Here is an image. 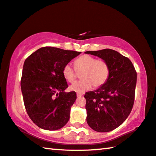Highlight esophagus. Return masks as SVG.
<instances>
[{"instance_id": "esophagus-1", "label": "esophagus", "mask_w": 156, "mask_h": 156, "mask_svg": "<svg viewBox=\"0 0 156 156\" xmlns=\"http://www.w3.org/2000/svg\"><path fill=\"white\" fill-rule=\"evenodd\" d=\"M83 96V94H77V96H78V97H80V96Z\"/></svg>"}]
</instances>
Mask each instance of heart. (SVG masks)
<instances>
[{
	"mask_svg": "<svg viewBox=\"0 0 156 156\" xmlns=\"http://www.w3.org/2000/svg\"><path fill=\"white\" fill-rule=\"evenodd\" d=\"M75 69L66 64L62 69V75L69 83L76 80V71L82 72V80L78 81L69 86V90L79 94L84 93L93 87L98 88L104 85L110 75V66L105 60L96 59L94 57L83 55L74 62Z\"/></svg>",
	"mask_w": 156,
	"mask_h": 156,
	"instance_id": "obj_1",
	"label": "heart"
}]
</instances>
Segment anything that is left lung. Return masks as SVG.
<instances>
[{
    "instance_id": "8db88e82",
    "label": "left lung",
    "mask_w": 156,
    "mask_h": 156,
    "mask_svg": "<svg viewBox=\"0 0 156 156\" xmlns=\"http://www.w3.org/2000/svg\"><path fill=\"white\" fill-rule=\"evenodd\" d=\"M85 53L105 60L110 66L109 77L104 85L84 96L88 125L95 131L110 132L122 125L131 112L137 73L129 59L112 49Z\"/></svg>"
}]
</instances>
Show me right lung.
Here are the masks:
<instances>
[{
	"label": "right lung",
	"instance_id": "right-lung-1",
	"mask_svg": "<svg viewBox=\"0 0 156 156\" xmlns=\"http://www.w3.org/2000/svg\"><path fill=\"white\" fill-rule=\"evenodd\" d=\"M81 52L42 47L24 62L21 87L26 112L38 127L55 130L65 126L76 99L68 87L62 69Z\"/></svg>",
	"mask_w": 156,
	"mask_h": 156
}]
</instances>
